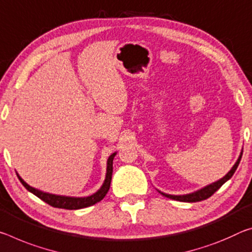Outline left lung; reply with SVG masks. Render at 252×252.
Returning a JSON list of instances; mask_svg holds the SVG:
<instances>
[{"mask_svg": "<svg viewBox=\"0 0 252 252\" xmlns=\"http://www.w3.org/2000/svg\"><path fill=\"white\" fill-rule=\"evenodd\" d=\"M241 158H242V151H241L240 156H239V158L236 162V164L233 165L232 168H231V170L228 173H226V174L223 177H222V179H220L219 181H217V182H214L212 184L207 185V187H204L203 189H199V191H195L193 193H189V194H184V195H171V194H166V193L160 192V191H158H158L162 195L168 197V199L181 201V202H199V201L207 200L212 194H214V193H216L218 189H219L222 187V185H223L226 182V181L230 180L231 177H232V175L234 174V172H236V170H237L239 163H240Z\"/></svg>", "mask_w": 252, "mask_h": 252, "instance_id": "obj_1", "label": "left lung"}]
</instances>
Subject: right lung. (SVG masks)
I'll return each mask as SVG.
<instances>
[{"label": "right lung", "mask_w": 252, "mask_h": 252, "mask_svg": "<svg viewBox=\"0 0 252 252\" xmlns=\"http://www.w3.org/2000/svg\"><path fill=\"white\" fill-rule=\"evenodd\" d=\"M115 155H116V153H113L109 156L108 159H107V173H106V179L104 181V184L101 185V188L99 189L96 193H94V194L90 196L72 197V196L50 194V193H45V192L40 191V189H36L34 188L30 187V185L24 182L19 174L16 175H18L20 182L23 184V187L26 188L29 192L33 193L35 196H38L39 199L44 201L45 203H48L53 208L65 209V210L84 209V208L90 207V205L96 204L99 201H101L107 194V192H108V189L110 188V182H111V175H113V159L115 158Z\"/></svg>", "instance_id": "1"}]
</instances>
